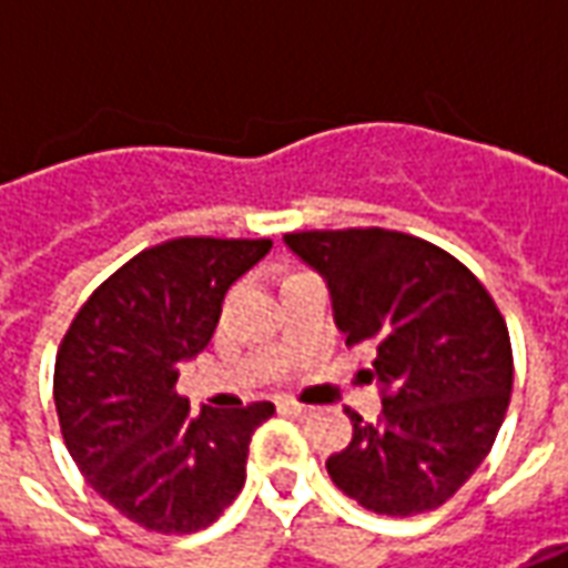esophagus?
I'll return each instance as SVG.
<instances>
[{"instance_id": "1", "label": "esophagus", "mask_w": 568, "mask_h": 568, "mask_svg": "<svg viewBox=\"0 0 568 568\" xmlns=\"http://www.w3.org/2000/svg\"><path fill=\"white\" fill-rule=\"evenodd\" d=\"M280 410H283V414H288V417H297V419L313 417V407L297 405V402H280Z\"/></svg>"}]
</instances>
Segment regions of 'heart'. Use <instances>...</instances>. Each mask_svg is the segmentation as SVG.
I'll return each instance as SVG.
<instances>
[{"label":"heart","mask_w":568,"mask_h":568,"mask_svg":"<svg viewBox=\"0 0 568 568\" xmlns=\"http://www.w3.org/2000/svg\"><path fill=\"white\" fill-rule=\"evenodd\" d=\"M292 276H295V273H292Z\"/></svg>","instance_id":"1"}]
</instances>
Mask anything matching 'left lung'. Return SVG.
Wrapping results in <instances>:
<instances>
[{
  "mask_svg": "<svg viewBox=\"0 0 568 568\" xmlns=\"http://www.w3.org/2000/svg\"><path fill=\"white\" fill-rule=\"evenodd\" d=\"M285 246L325 276L346 346H368L383 414L353 419L328 475L362 508H438L487 459L511 402L508 325L475 273L428 240L386 231H295Z\"/></svg>",
  "mask_w": 568,
  "mask_h": 568,
  "instance_id": "left-lung-1",
  "label": "left lung"
}]
</instances>
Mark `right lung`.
Masks as SVG:
<instances>
[{
  "label": "right lung",
  "mask_w": 568,
  "mask_h": 568,
  "mask_svg": "<svg viewBox=\"0 0 568 568\" xmlns=\"http://www.w3.org/2000/svg\"><path fill=\"white\" fill-rule=\"evenodd\" d=\"M273 240L175 236L118 267L81 304L54 365L69 456L133 524L185 536L215 524L246 484L248 440L271 402L191 414L179 371L210 344L224 292Z\"/></svg>",
  "instance_id": "add662e5"
}]
</instances>
